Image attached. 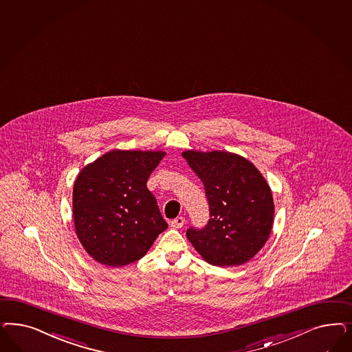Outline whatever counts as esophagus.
I'll return each instance as SVG.
<instances>
[{"label":"esophagus","instance_id":"34e87169","mask_svg":"<svg viewBox=\"0 0 352 352\" xmlns=\"http://www.w3.org/2000/svg\"><path fill=\"white\" fill-rule=\"evenodd\" d=\"M184 224H185V217H182V216H179L170 221V227L176 228V229L182 228Z\"/></svg>","mask_w":352,"mask_h":352}]
</instances>
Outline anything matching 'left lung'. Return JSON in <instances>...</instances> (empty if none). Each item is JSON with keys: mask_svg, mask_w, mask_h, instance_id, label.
Returning a JSON list of instances; mask_svg holds the SVG:
<instances>
[{"mask_svg": "<svg viewBox=\"0 0 352 352\" xmlns=\"http://www.w3.org/2000/svg\"><path fill=\"white\" fill-rule=\"evenodd\" d=\"M204 182L210 219L186 237L204 261L217 267L241 265L254 258L270 237L273 224L271 188L248 159L228 153H182Z\"/></svg>", "mask_w": 352, "mask_h": 352, "instance_id": "8db88e82", "label": "left lung"}]
</instances>
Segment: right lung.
<instances>
[{
	"instance_id": "add662e5",
	"label": "right lung",
	"mask_w": 352,
	"mask_h": 352,
	"mask_svg": "<svg viewBox=\"0 0 352 352\" xmlns=\"http://www.w3.org/2000/svg\"><path fill=\"white\" fill-rule=\"evenodd\" d=\"M163 151L113 150L80 170L74 185L75 229L94 261L122 267L141 259L168 224L146 186Z\"/></svg>"
}]
</instances>
